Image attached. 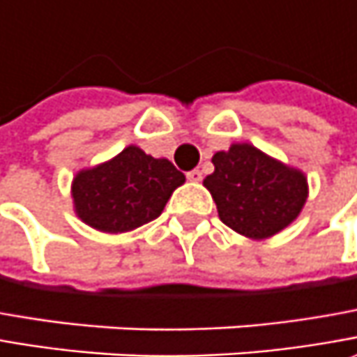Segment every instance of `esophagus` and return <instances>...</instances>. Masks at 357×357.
I'll use <instances>...</instances> for the list:
<instances>
[{"mask_svg":"<svg viewBox=\"0 0 357 357\" xmlns=\"http://www.w3.org/2000/svg\"><path fill=\"white\" fill-rule=\"evenodd\" d=\"M185 176H188V179H190V181H195V183H197V181H202V178H203L199 169H191V172H188Z\"/></svg>","mask_w":357,"mask_h":357,"instance_id":"esophagus-1","label":"esophagus"}]
</instances>
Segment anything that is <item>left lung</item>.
Instances as JSON below:
<instances>
[{"label":"left lung","mask_w":357,"mask_h":357,"mask_svg":"<svg viewBox=\"0 0 357 357\" xmlns=\"http://www.w3.org/2000/svg\"><path fill=\"white\" fill-rule=\"evenodd\" d=\"M215 172L203 179L219 219L249 239H268L289 227L308 197L304 174L263 154L251 144H233L211 158Z\"/></svg>","instance_id":"left-lung-1"}]
</instances>
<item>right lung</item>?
I'll return each instance as SVG.
<instances>
[{
	"label": "right lung",
	"instance_id": "obj_1",
	"mask_svg": "<svg viewBox=\"0 0 357 357\" xmlns=\"http://www.w3.org/2000/svg\"><path fill=\"white\" fill-rule=\"evenodd\" d=\"M185 176L164 158L138 146L124 148L100 166L82 169L73 179L77 215L105 233H126L154 221Z\"/></svg>",
	"mask_w": 357,
	"mask_h": 357
}]
</instances>
